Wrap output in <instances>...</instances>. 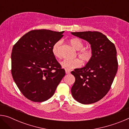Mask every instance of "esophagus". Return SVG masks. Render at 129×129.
Listing matches in <instances>:
<instances>
[{
  "label": "esophagus",
  "mask_w": 129,
  "mask_h": 129,
  "mask_svg": "<svg viewBox=\"0 0 129 129\" xmlns=\"http://www.w3.org/2000/svg\"><path fill=\"white\" fill-rule=\"evenodd\" d=\"M65 73H66V74H69L70 73V71H68V70H65Z\"/></svg>",
  "instance_id": "esophagus-1"
}]
</instances>
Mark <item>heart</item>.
<instances>
[{
	"mask_svg": "<svg viewBox=\"0 0 129 129\" xmlns=\"http://www.w3.org/2000/svg\"><path fill=\"white\" fill-rule=\"evenodd\" d=\"M70 44L73 48L77 51H80L78 52L77 55L82 61L87 62L90 59L92 56L91 51L88 48H82L84 47V43L82 41L78 38H73L69 40ZM61 44V41H58L54 44L52 47V53L53 55L57 58L61 57L60 53V47ZM60 65L62 68L66 70H71L80 67L81 65V62L79 59L67 60L65 59L60 62Z\"/></svg>",
	"mask_w": 129,
	"mask_h": 129,
	"instance_id": "1",
	"label": "heart"
}]
</instances>
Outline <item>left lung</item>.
Wrapping results in <instances>:
<instances>
[{
    "label": "left lung",
    "mask_w": 129,
    "mask_h": 129,
    "mask_svg": "<svg viewBox=\"0 0 129 129\" xmlns=\"http://www.w3.org/2000/svg\"><path fill=\"white\" fill-rule=\"evenodd\" d=\"M90 44L92 56L85 66L71 73L75 82L71 93L74 99L82 104L101 100L110 90L118 69L117 51L114 44L97 31L71 32Z\"/></svg>",
    "instance_id": "obj_1"
}]
</instances>
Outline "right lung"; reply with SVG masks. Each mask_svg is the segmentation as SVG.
I'll use <instances>...</instances> for the list:
<instances>
[{"label":"right lung","instance_id":"obj_1","mask_svg":"<svg viewBox=\"0 0 129 129\" xmlns=\"http://www.w3.org/2000/svg\"><path fill=\"white\" fill-rule=\"evenodd\" d=\"M64 31L32 30L13 47L11 73L21 93L34 102L47 101L65 75L52 53L54 44Z\"/></svg>","mask_w":129,"mask_h":129}]
</instances>
